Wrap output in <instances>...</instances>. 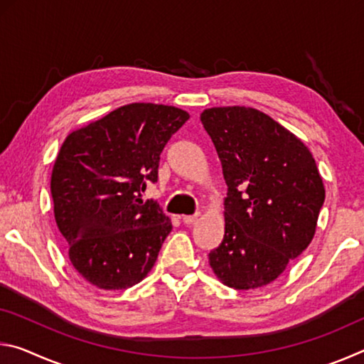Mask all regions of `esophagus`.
<instances>
[{
  "label": "esophagus",
  "instance_id": "1",
  "mask_svg": "<svg viewBox=\"0 0 364 364\" xmlns=\"http://www.w3.org/2000/svg\"><path fill=\"white\" fill-rule=\"evenodd\" d=\"M196 220H197V215H183L181 217V221L184 225H193Z\"/></svg>",
  "mask_w": 364,
  "mask_h": 364
}]
</instances>
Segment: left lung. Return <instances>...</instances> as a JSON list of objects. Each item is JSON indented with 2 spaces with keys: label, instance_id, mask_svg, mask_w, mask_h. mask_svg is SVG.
Segmentation results:
<instances>
[{
  "label": "left lung",
  "instance_id": "8db88e82",
  "mask_svg": "<svg viewBox=\"0 0 364 364\" xmlns=\"http://www.w3.org/2000/svg\"><path fill=\"white\" fill-rule=\"evenodd\" d=\"M200 122L228 186L225 236L208 262L237 291L273 282L311 242L324 184L308 147L260 110L212 107Z\"/></svg>",
  "mask_w": 364,
  "mask_h": 364
}]
</instances>
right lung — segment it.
Masks as SVG:
<instances>
[{"label": "right lung", "mask_w": 364, "mask_h": 364, "mask_svg": "<svg viewBox=\"0 0 364 364\" xmlns=\"http://www.w3.org/2000/svg\"><path fill=\"white\" fill-rule=\"evenodd\" d=\"M188 119L173 106L133 102L72 132L60 146L51 175L54 218L73 268L90 284L123 291L152 269L171 221L143 193Z\"/></svg>", "instance_id": "1"}]
</instances>
